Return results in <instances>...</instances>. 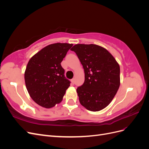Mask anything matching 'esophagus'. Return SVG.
Wrapping results in <instances>:
<instances>
[{
  "label": "esophagus",
  "instance_id": "1",
  "mask_svg": "<svg viewBox=\"0 0 149 149\" xmlns=\"http://www.w3.org/2000/svg\"><path fill=\"white\" fill-rule=\"evenodd\" d=\"M71 84H74V79H72L71 80Z\"/></svg>",
  "mask_w": 149,
  "mask_h": 149
}]
</instances>
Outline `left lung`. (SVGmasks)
<instances>
[{
  "label": "left lung",
  "mask_w": 149,
  "mask_h": 149,
  "mask_svg": "<svg viewBox=\"0 0 149 149\" xmlns=\"http://www.w3.org/2000/svg\"><path fill=\"white\" fill-rule=\"evenodd\" d=\"M84 71V82L76 89L80 104L91 111L109 104L120 86V66L107 49L94 44H76L71 49Z\"/></svg>",
  "instance_id": "left-lung-1"
}]
</instances>
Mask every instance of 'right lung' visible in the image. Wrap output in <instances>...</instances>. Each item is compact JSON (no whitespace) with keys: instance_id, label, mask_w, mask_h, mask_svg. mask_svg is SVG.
Returning a JSON list of instances; mask_svg holds the SVG:
<instances>
[{"instance_id":"add662e5","label":"right lung","mask_w":149,"mask_h":149,"mask_svg":"<svg viewBox=\"0 0 149 149\" xmlns=\"http://www.w3.org/2000/svg\"><path fill=\"white\" fill-rule=\"evenodd\" d=\"M73 44L49 45L31 57L25 71L26 89L40 106L51 108L63 100L70 81L65 77L61 63Z\"/></svg>"}]
</instances>
